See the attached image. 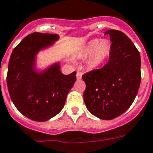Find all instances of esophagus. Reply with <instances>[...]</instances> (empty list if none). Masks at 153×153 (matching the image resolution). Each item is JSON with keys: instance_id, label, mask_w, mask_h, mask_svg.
I'll list each match as a JSON object with an SVG mask.
<instances>
[{"instance_id": "1", "label": "esophagus", "mask_w": 153, "mask_h": 153, "mask_svg": "<svg viewBox=\"0 0 153 153\" xmlns=\"http://www.w3.org/2000/svg\"><path fill=\"white\" fill-rule=\"evenodd\" d=\"M82 74L81 72H77V74H76V77H77V79L78 80H80L81 79H82Z\"/></svg>"}]
</instances>
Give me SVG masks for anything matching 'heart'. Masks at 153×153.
Instances as JSON below:
<instances>
[{"label":"heart","mask_w":153,"mask_h":153,"mask_svg":"<svg viewBox=\"0 0 153 153\" xmlns=\"http://www.w3.org/2000/svg\"><path fill=\"white\" fill-rule=\"evenodd\" d=\"M111 45L108 40L94 39L89 41L85 46L82 48L80 55L88 56L87 63L89 68H97L102 65L108 59L111 54Z\"/></svg>","instance_id":"1"}]
</instances>
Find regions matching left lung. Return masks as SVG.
<instances>
[{
  "instance_id": "1",
  "label": "left lung",
  "mask_w": 153,
  "mask_h": 153,
  "mask_svg": "<svg viewBox=\"0 0 153 153\" xmlns=\"http://www.w3.org/2000/svg\"><path fill=\"white\" fill-rule=\"evenodd\" d=\"M111 42L109 60L102 68L83 74V94L89 111L100 120L121 115L132 105L141 83V56L124 33L109 30Z\"/></svg>"
}]
</instances>
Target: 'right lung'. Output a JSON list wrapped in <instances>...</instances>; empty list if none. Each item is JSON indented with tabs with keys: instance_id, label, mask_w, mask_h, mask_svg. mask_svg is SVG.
Instances as JSON below:
<instances>
[{
	"instance_id": "obj_1",
	"label": "right lung",
	"mask_w": 153,
	"mask_h": 153,
	"mask_svg": "<svg viewBox=\"0 0 153 153\" xmlns=\"http://www.w3.org/2000/svg\"><path fill=\"white\" fill-rule=\"evenodd\" d=\"M58 34L38 32L27 35L13 49L8 63L7 85L10 97L24 116L37 122L60 112L76 81V72L64 74L59 62L37 68V55L55 44Z\"/></svg>"
}]
</instances>
